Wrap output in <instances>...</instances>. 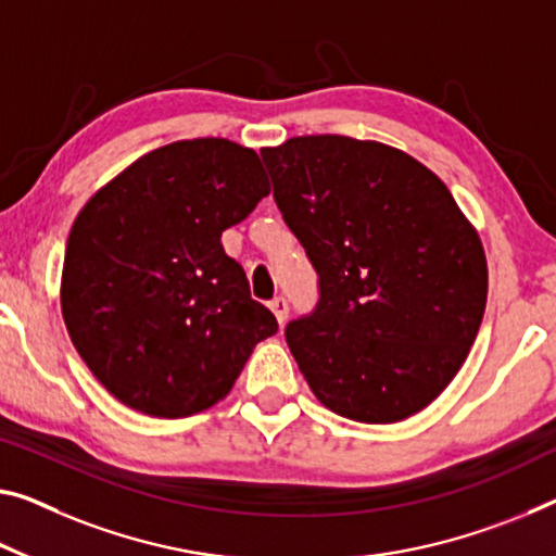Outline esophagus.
I'll return each instance as SVG.
<instances>
[{"label":"esophagus","instance_id":"1","mask_svg":"<svg viewBox=\"0 0 556 556\" xmlns=\"http://www.w3.org/2000/svg\"><path fill=\"white\" fill-rule=\"evenodd\" d=\"M270 311H273V315H276V318H278V323H280V326H283V323H286V318H288V301H286V298H273V301H270Z\"/></svg>","mask_w":556,"mask_h":556}]
</instances>
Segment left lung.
I'll return each instance as SVG.
<instances>
[{
	"label": "left lung",
	"mask_w": 556,
	"mask_h": 556,
	"mask_svg": "<svg viewBox=\"0 0 556 556\" xmlns=\"http://www.w3.org/2000/svg\"><path fill=\"white\" fill-rule=\"evenodd\" d=\"M261 156L320 278L315 311L286 328L313 395L370 425L420 413L480 330V233L430 168L388 143L293 136Z\"/></svg>",
	"instance_id": "obj_1"
}]
</instances>
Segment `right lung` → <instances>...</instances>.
I'll return each mask as SVG.
<instances>
[{
	"instance_id": "add662e5",
	"label": "right lung",
	"mask_w": 556,
	"mask_h": 556,
	"mask_svg": "<svg viewBox=\"0 0 556 556\" xmlns=\"http://www.w3.org/2000/svg\"><path fill=\"white\" fill-rule=\"evenodd\" d=\"M270 193L258 153L174 141L111 178L76 216L62 270L74 348L118 403L189 417L224 400L278 323L220 243Z\"/></svg>"
}]
</instances>
